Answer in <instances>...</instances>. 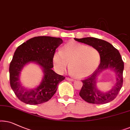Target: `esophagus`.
Masks as SVG:
<instances>
[{"label": "esophagus", "mask_w": 130, "mask_h": 130, "mask_svg": "<svg viewBox=\"0 0 130 130\" xmlns=\"http://www.w3.org/2000/svg\"><path fill=\"white\" fill-rule=\"evenodd\" d=\"M67 78V80H68V81H74V79L73 78H70V77H67L66 78Z\"/></svg>", "instance_id": "esophagus-1"}]
</instances>
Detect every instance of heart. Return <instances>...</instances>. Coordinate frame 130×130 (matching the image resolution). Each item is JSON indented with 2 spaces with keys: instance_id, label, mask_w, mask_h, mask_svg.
I'll use <instances>...</instances> for the list:
<instances>
[{
  "instance_id": "1",
  "label": "heart",
  "mask_w": 130,
  "mask_h": 130,
  "mask_svg": "<svg viewBox=\"0 0 130 130\" xmlns=\"http://www.w3.org/2000/svg\"><path fill=\"white\" fill-rule=\"evenodd\" d=\"M100 59V53L96 47L71 42L64 45L61 51L55 52L53 60L58 72L65 71L70 63V70L72 75L82 78L94 71Z\"/></svg>"
}]
</instances>
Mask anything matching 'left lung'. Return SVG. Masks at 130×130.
<instances>
[{"mask_svg": "<svg viewBox=\"0 0 130 130\" xmlns=\"http://www.w3.org/2000/svg\"><path fill=\"white\" fill-rule=\"evenodd\" d=\"M96 47L100 53V63L90 75L81 80L83 86L79 94L83 100L93 104H105L115 99L123 84L124 62L119 51L108 41L94 37L74 39ZM106 69H111L116 74V86L107 92H102L96 89V77Z\"/></svg>", "mask_w": 130, "mask_h": 130, "instance_id": "1", "label": "left lung"}]
</instances>
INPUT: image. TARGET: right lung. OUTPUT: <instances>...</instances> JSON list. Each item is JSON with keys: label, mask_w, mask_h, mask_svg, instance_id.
<instances>
[{"label": "right lung", "mask_w": 130, "mask_h": 130, "mask_svg": "<svg viewBox=\"0 0 130 130\" xmlns=\"http://www.w3.org/2000/svg\"><path fill=\"white\" fill-rule=\"evenodd\" d=\"M62 42L60 38L38 36L17 47L9 65L10 85L22 102L28 105L41 104L51 99L56 93L58 84L65 78L52 70L55 51ZM30 61H35L42 67L44 78L39 87L27 90L20 86L19 76L24 65Z\"/></svg>", "instance_id": "right-lung-1"}]
</instances>
